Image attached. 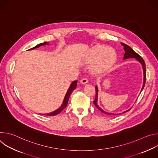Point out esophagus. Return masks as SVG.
<instances>
[{
    "mask_svg": "<svg viewBox=\"0 0 158 158\" xmlns=\"http://www.w3.org/2000/svg\"><path fill=\"white\" fill-rule=\"evenodd\" d=\"M88 82V79H86V78H84V79H82L81 80V84H85Z\"/></svg>",
    "mask_w": 158,
    "mask_h": 158,
    "instance_id": "34e87169",
    "label": "esophagus"
}]
</instances>
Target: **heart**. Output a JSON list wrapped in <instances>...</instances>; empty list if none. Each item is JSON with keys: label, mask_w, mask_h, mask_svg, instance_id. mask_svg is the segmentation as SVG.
<instances>
[{"label": "heart", "mask_w": 158, "mask_h": 158, "mask_svg": "<svg viewBox=\"0 0 158 158\" xmlns=\"http://www.w3.org/2000/svg\"><path fill=\"white\" fill-rule=\"evenodd\" d=\"M117 59L116 51L112 48L98 45L90 49L84 56L87 63L93 62L92 70L95 73H101L114 64Z\"/></svg>", "instance_id": "b5f03b06"}]
</instances>
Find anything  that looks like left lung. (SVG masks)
I'll return each mask as SVG.
<instances>
[{"label": "left lung", "instance_id": "1", "mask_svg": "<svg viewBox=\"0 0 158 158\" xmlns=\"http://www.w3.org/2000/svg\"><path fill=\"white\" fill-rule=\"evenodd\" d=\"M121 45L124 47V57L123 58V60H125V59H129V58H134L136 59V60H138L142 65L143 67V75H144V77H143V86H142V88H141V92L140 93H141V91H143V89L144 87V85H145V81H146V65H145V62L143 60V59L136 52H134V51L131 48L129 47V46H127V45L124 44V43H121ZM98 92H99V89H98V87L97 85H96V98H95V99L94 101V104L95 105V106L99 110H101L102 112H103V113H105L106 114H108V115H119V114H121L122 113H124V112L129 110L131 108L124 111L123 112H122V113H119V114H114V113H110V112H106L104 111V110H102L98 104Z\"/></svg>", "mask_w": 158, "mask_h": 158}]
</instances>
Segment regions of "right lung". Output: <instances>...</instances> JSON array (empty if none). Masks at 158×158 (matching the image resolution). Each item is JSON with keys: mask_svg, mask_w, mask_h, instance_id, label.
<instances>
[{"mask_svg": "<svg viewBox=\"0 0 158 158\" xmlns=\"http://www.w3.org/2000/svg\"><path fill=\"white\" fill-rule=\"evenodd\" d=\"M45 45H49V44L48 42H44V43H41V44H39L38 45H37L36 46L29 49L28 51H30V50H34L36 48H39L40 46H45ZM77 81H74L73 82H72V83L71 84L68 90H67V91L65 95V97L64 98V100H63V102L61 104V106L58 108L56 110H55L53 112H49V113H47V114H43V115H47V116H55V115H57L58 114H59L60 112L67 106V103H68V101H69V97L72 93V92L74 91V90L77 87Z\"/></svg>", "mask_w": 158, "mask_h": 158, "instance_id": "right-lung-1", "label": "right lung"}]
</instances>
